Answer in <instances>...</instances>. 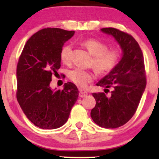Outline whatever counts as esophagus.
<instances>
[{
	"mask_svg": "<svg viewBox=\"0 0 159 159\" xmlns=\"http://www.w3.org/2000/svg\"><path fill=\"white\" fill-rule=\"evenodd\" d=\"M88 94H88V92H86V91L81 90V91H80V92H79V97L80 98H84V97H86Z\"/></svg>",
	"mask_w": 159,
	"mask_h": 159,
	"instance_id": "34e87169",
	"label": "esophagus"
}]
</instances>
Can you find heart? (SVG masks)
I'll return each instance as SVG.
<instances>
[{
  "label": "heart",
  "mask_w": 159,
  "mask_h": 159,
  "mask_svg": "<svg viewBox=\"0 0 159 159\" xmlns=\"http://www.w3.org/2000/svg\"><path fill=\"white\" fill-rule=\"evenodd\" d=\"M82 44L88 49L90 54L94 56L92 64L100 73H108L118 65L121 56L118 50L108 49L105 43L93 38L84 40ZM71 51V44H66L61 50V61L65 65L70 62ZM68 78L79 87L85 88L93 80L94 74L81 68H76L68 72Z\"/></svg>",
  "instance_id": "heart-1"
}]
</instances>
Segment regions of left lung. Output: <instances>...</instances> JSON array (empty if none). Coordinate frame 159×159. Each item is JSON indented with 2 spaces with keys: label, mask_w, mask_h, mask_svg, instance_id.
Listing matches in <instances>:
<instances>
[{
  "label": "left lung",
  "mask_w": 159,
  "mask_h": 159,
  "mask_svg": "<svg viewBox=\"0 0 159 159\" xmlns=\"http://www.w3.org/2000/svg\"><path fill=\"white\" fill-rule=\"evenodd\" d=\"M101 31L113 37L122 51L121 60L115 68L96 84L111 88V96L105 93H93L96 101L91 117L94 123L105 129H116L124 125L137 110L146 87L145 63L142 51L131 35L112 28Z\"/></svg>",
  "instance_id": "obj_1"
}]
</instances>
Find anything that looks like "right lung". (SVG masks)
<instances>
[{
	"label": "right lung",
	"mask_w": 159,
	"mask_h": 159,
	"mask_svg": "<svg viewBox=\"0 0 159 159\" xmlns=\"http://www.w3.org/2000/svg\"><path fill=\"white\" fill-rule=\"evenodd\" d=\"M74 30L44 28L32 35L24 47L17 66V99L27 118L37 127L54 129L66 123L78 98L71 82L62 91L50 86L61 67L60 52Z\"/></svg>",
	"instance_id": "obj_1"
}]
</instances>
